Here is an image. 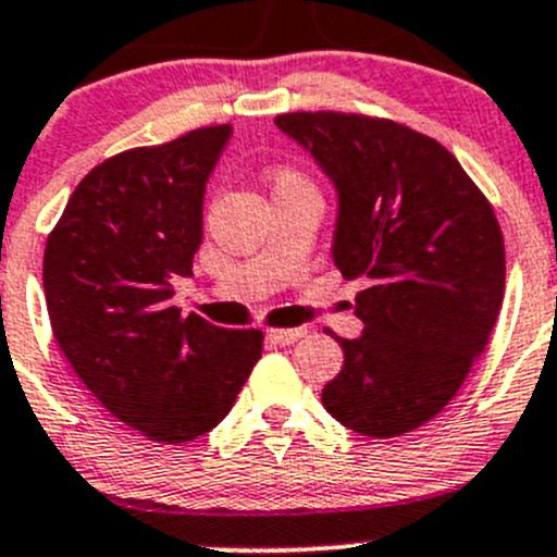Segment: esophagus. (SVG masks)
<instances>
[{
    "label": "esophagus",
    "mask_w": 557,
    "mask_h": 557,
    "mask_svg": "<svg viewBox=\"0 0 557 557\" xmlns=\"http://www.w3.org/2000/svg\"><path fill=\"white\" fill-rule=\"evenodd\" d=\"M307 334V329H272V331H267V339L272 342V345H280V347H285V345H294L296 339H301V336Z\"/></svg>",
    "instance_id": "34e87169"
}]
</instances>
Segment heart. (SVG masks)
<instances>
[{
	"label": "heart",
	"mask_w": 557,
	"mask_h": 557,
	"mask_svg": "<svg viewBox=\"0 0 557 557\" xmlns=\"http://www.w3.org/2000/svg\"><path fill=\"white\" fill-rule=\"evenodd\" d=\"M272 188L274 190H290V188H310L305 177L294 170H277L272 174Z\"/></svg>",
	"instance_id": "1"
}]
</instances>
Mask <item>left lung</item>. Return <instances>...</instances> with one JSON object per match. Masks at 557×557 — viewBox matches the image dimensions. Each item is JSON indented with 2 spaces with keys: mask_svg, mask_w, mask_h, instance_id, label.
Returning <instances> with one entry per match:
<instances>
[{
  "mask_svg": "<svg viewBox=\"0 0 557 557\" xmlns=\"http://www.w3.org/2000/svg\"><path fill=\"white\" fill-rule=\"evenodd\" d=\"M277 128L336 190L334 256L363 334L342 339L323 407L356 434L401 436L440 414L485 350L504 299L496 212L436 139L393 121L288 112Z\"/></svg>",
  "mask_w": 557,
  "mask_h": 557,
  "instance_id": "left-lung-1",
  "label": "left lung"
}]
</instances>
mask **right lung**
<instances>
[{"instance_id": "1", "label": "right lung", "mask_w": 557, "mask_h": 557, "mask_svg": "<svg viewBox=\"0 0 557 557\" xmlns=\"http://www.w3.org/2000/svg\"><path fill=\"white\" fill-rule=\"evenodd\" d=\"M232 137L207 126L94 166L45 245L42 288L61 352L121 423L164 445L215 429L261 358L256 329L180 318L205 188Z\"/></svg>"}]
</instances>
